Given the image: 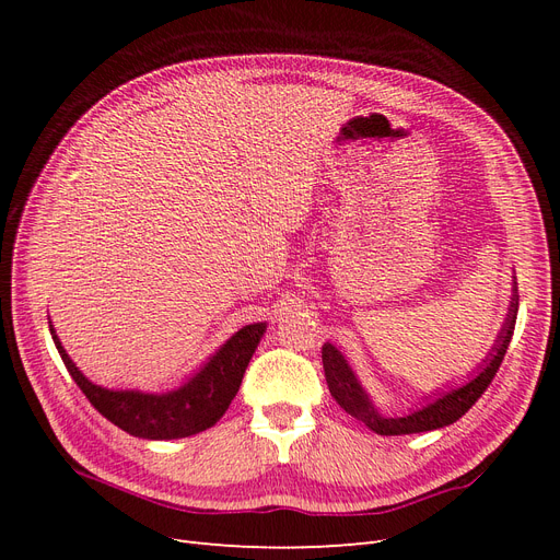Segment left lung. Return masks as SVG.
Here are the masks:
<instances>
[{"instance_id": "1", "label": "left lung", "mask_w": 560, "mask_h": 560, "mask_svg": "<svg viewBox=\"0 0 560 560\" xmlns=\"http://www.w3.org/2000/svg\"><path fill=\"white\" fill-rule=\"evenodd\" d=\"M516 292L518 290H514L512 308H510V315H506V322L500 331L498 346L493 348V352H490V358H486V366H481L479 376L471 378L467 385L453 389V393L442 395L436 401L428 404L425 409L413 411L411 416H404V418L378 416L374 404L369 401L362 385L358 383V378H354L348 362L343 360V354L338 352L331 343H325L322 346V366H325V376H327L331 397L341 404V409L346 413L362 420L369 430H374L376 434H385V436L430 432V430L453 425L455 420H460L471 409L474 401H477L486 393V387L498 374V369L504 360V352H506V348H510L514 325H516V313H518V294Z\"/></svg>"}]
</instances>
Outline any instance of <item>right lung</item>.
Here are the masks:
<instances>
[{"label": "right lung", "instance_id": "obj_1", "mask_svg": "<svg viewBox=\"0 0 560 560\" xmlns=\"http://www.w3.org/2000/svg\"><path fill=\"white\" fill-rule=\"evenodd\" d=\"M48 327L67 371L86 399L116 428L142 439H179L212 428L226 413L229 404L241 389L245 369L266 331L264 322L243 327L219 348L214 358L189 383H184L175 393L144 395L132 393V389L130 393H114V389L93 385L67 358L54 325Z\"/></svg>", "mask_w": 560, "mask_h": 560}]
</instances>
